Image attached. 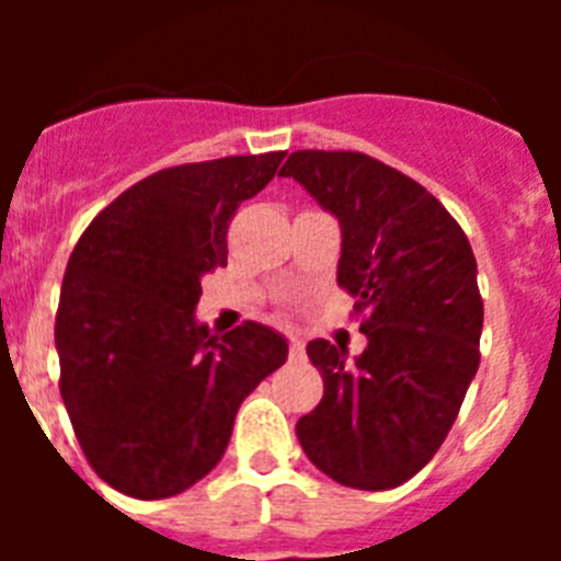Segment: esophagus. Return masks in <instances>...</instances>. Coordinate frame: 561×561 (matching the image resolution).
<instances>
[{
	"mask_svg": "<svg viewBox=\"0 0 561 561\" xmlns=\"http://www.w3.org/2000/svg\"><path fill=\"white\" fill-rule=\"evenodd\" d=\"M304 354H306V351H304V342H300V340H297V336H291V340H289V356H291V359H304Z\"/></svg>",
	"mask_w": 561,
	"mask_h": 561,
	"instance_id": "1",
	"label": "esophagus"
}]
</instances>
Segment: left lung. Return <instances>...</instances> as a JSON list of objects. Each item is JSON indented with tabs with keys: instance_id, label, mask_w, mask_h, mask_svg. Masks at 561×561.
<instances>
[{
	"instance_id": "obj_1",
	"label": "left lung",
	"mask_w": 561,
	"mask_h": 561,
	"mask_svg": "<svg viewBox=\"0 0 561 561\" xmlns=\"http://www.w3.org/2000/svg\"><path fill=\"white\" fill-rule=\"evenodd\" d=\"M295 176L342 230L336 284L368 348L306 345L323 399L297 440L331 480L396 489L433 460L480 365L483 297L469 238L427 187L359 151H295Z\"/></svg>"
}]
</instances>
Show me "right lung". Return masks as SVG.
Wrapping results in <instances>:
<instances>
[{
    "label": "right lung",
    "mask_w": 561,
    "mask_h": 561,
    "mask_svg": "<svg viewBox=\"0 0 561 561\" xmlns=\"http://www.w3.org/2000/svg\"><path fill=\"white\" fill-rule=\"evenodd\" d=\"M286 151L165 168L121 193L78 238L56 314L61 399L112 489L162 500L219 463L241 401L286 362L261 323H196L202 275L227 266V227Z\"/></svg>",
    "instance_id": "1"
}]
</instances>
